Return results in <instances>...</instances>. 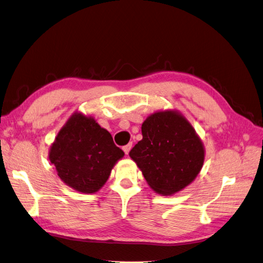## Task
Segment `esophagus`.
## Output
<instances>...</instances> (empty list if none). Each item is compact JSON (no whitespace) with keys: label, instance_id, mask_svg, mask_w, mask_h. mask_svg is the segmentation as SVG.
<instances>
[{"label":"esophagus","instance_id":"1","mask_svg":"<svg viewBox=\"0 0 263 263\" xmlns=\"http://www.w3.org/2000/svg\"><path fill=\"white\" fill-rule=\"evenodd\" d=\"M132 146H133V144H132V143H129L128 145H126V146H124V147H123V149H124V152H125V154H126V155H128V153L130 152Z\"/></svg>","mask_w":263,"mask_h":263}]
</instances>
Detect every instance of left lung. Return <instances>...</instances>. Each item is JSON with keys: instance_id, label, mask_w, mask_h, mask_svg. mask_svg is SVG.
Listing matches in <instances>:
<instances>
[{"instance_id": "8db88e82", "label": "left lung", "mask_w": 263, "mask_h": 263, "mask_svg": "<svg viewBox=\"0 0 263 263\" xmlns=\"http://www.w3.org/2000/svg\"><path fill=\"white\" fill-rule=\"evenodd\" d=\"M143 139L129 152L152 189L178 193L202 168L204 149L194 127L178 111H157L141 125Z\"/></svg>"}]
</instances>
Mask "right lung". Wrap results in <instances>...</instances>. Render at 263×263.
<instances>
[{
  "label": "right lung",
  "instance_id": "right-lung-1",
  "mask_svg": "<svg viewBox=\"0 0 263 263\" xmlns=\"http://www.w3.org/2000/svg\"><path fill=\"white\" fill-rule=\"evenodd\" d=\"M124 155L111 135L94 118L75 112L56 136L48 157L67 186L83 194H94L107 181L112 167Z\"/></svg>",
  "mask_w": 263,
  "mask_h": 263
}]
</instances>
